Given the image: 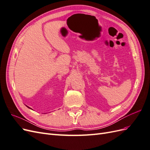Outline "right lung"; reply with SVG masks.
Listing matches in <instances>:
<instances>
[{"instance_id":"right-lung-1","label":"right lung","mask_w":150,"mask_h":150,"mask_svg":"<svg viewBox=\"0 0 150 150\" xmlns=\"http://www.w3.org/2000/svg\"><path fill=\"white\" fill-rule=\"evenodd\" d=\"M28 108H29V107H28Z\"/></svg>"}]
</instances>
